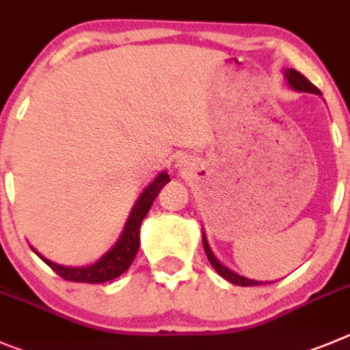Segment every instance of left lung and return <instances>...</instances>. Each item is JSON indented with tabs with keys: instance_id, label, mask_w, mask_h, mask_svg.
<instances>
[{
	"instance_id": "obj_1",
	"label": "left lung",
	"mask_w": 350,
	"mask_h": 350,
	"mask_svg": "<svg viewBox=\"0 0 350 350\" xmlns=\"http://www.w3.org/2000/svg\"><path fill=\"white\" fill-rule=\"evenodd\" d=\"M286 80H288V83L291 85L293 89L295 90H300V92H312V94H321L319 89H317L316 85L310 83V81L307 80V78L304 77V75L300 73V71H297V69H288L286 71ZM202 242H204V251H206L207 258H209L211 265L216 269V272L219 273V275L223 277V279H226L228 282H232V284H237V286H260L263 284V282H258V281H251V279H245V277L242 275H237L235 272H232V270H228L226 267H223L221 263H219L216 258H214L213 251H211L209 244H207V239L206 235L202 237ZM270 284V282H269Z\"/></svg>"
}]
</instances>
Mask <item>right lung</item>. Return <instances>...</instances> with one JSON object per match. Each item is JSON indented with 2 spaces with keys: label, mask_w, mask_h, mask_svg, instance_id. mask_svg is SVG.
<instances>
[{
  "label": "right lung",
  "mask_w": 350,
  "mask_h": 350,
  "mask_svg": "<svg viewBox=\"0 0 350 350\" xmlns=\"http://www.w3.org/2000/svg\"><path fill=\"white\" fill-rule=\"evenodd\" d=\"M171 181L167 172H162L160 176H157L155 181L146 188V190L141 193V197L137 198L136 207L132 209L131 218H129L127 226H125L124 234H122L120 241L116 242V245L111 251L100 258L97 263L90 267H81V269H69V267L57 265V263H52L46 258H43L42 254L34 251L38 256L45 261L46 265L53 270V272L61 275L62 279L71 282H89V284H99V282H108L111 279H116L118 275L125 272V270L131 267V263L136 258L137 250H139V228L141 221L144 219L146 213L152 207L153 200L157 198L159 191L162 190L163 185H167Z\"/></svg>",
  "instance_id": "obj_1"
}]
</instances>
